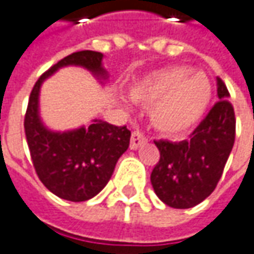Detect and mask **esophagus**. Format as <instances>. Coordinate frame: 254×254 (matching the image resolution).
Masks as SVG:
<instances>
[{"label": "esophagus", "mask_w": 254, "mask_h": 254, "mask_svg": "<svg viewBox=\"0 0 254 254\" xmlns=\"http://www.w3.org/2000/svg\"><path fill=\"white\" fill-rule=\"evenodd\" d=\"M145 142H146V138L143 136V133L135 130L132 133V136H130V145L129 146H130V149H138V148H141Z\"/></svg>", "instance_id": "esophagus-1"}]
</instances>
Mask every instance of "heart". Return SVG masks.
Returning <instances> with one entry per match:
<instances>
[{
	"label": "heart",
	"mask_w": 254,
	"mask_h": 254,
	"mask_svg": "<svg viewBox=\"0 0 254 254\" xmlns=\"http://www.w3.org/2000/svg\"><path fill=\"white\" fill-rule=\"evenodd\" d=\"M129 99L149 108L151 125L167 136H180L197 127L205 116L213 86L208 77L188 66L151 71L129 87Z\"/></svg>",
	"instance_id": "obj_1"
}]
</instances>
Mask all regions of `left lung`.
Instances as JSON below:
<instances>
[{"label":"left lung","mask_w":254,"mask_h":254,"mask_svg":"<svg viewBox=\"0 0 254 254\" xmlns=\"http://www.w3.org/2000/svg\"><path fill=\"white\" fill-rule=\"evenodd\" d=\"M217 102L190 141H155L159 162L151 174L158 198L172 208H191L216 188L229 159L234 136V109L229 90L217 77Z\"/></svg>","instance_id":"obj_1"}]
</instances>
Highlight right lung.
<instances>
[{
    "label": "right lung",
    "instance_id": "1",
    "mask_svg": "<svg viewBox=\"0 0 254 254\" xmlns=\"http://www.w3.org/2000/svg\"><path fill=\"white\" fill-rule=\"evenodd\" d=\"M102 62L103 54L92 50L70 54L41 74L28 100L24 129L36 172L49 191L67 201H87L105 188L129 146L130 130L100 119H93L87 127L52 130L40 118V89L59 68L67 66L86 68L105 84L109 74Z\"/></svg>",
    "mask_w": 254,
    "mask_h": 254
}]
</instances>
